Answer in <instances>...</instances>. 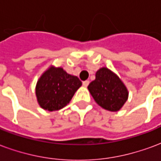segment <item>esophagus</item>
<instances>
[{
  "instance_id": "1",
  "label": "esophagus",
  "mask_w": 161,
  "mask_h": 161,
  "mask_svg": "<svg viewBox=\"0 0 161 161\" xmlns=\"http://www.w3.org/2000/svg\"><path fill=\"white\" fill-rule=\"evenodd\" d=\"M82 84H83V86H86H86L89 85V80H85V81L82 82Z\"/></svg>"
}]
</instances>
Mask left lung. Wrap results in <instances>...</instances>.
<instances>
[{
    "label": "left lung",
    "mask_w": 161,
    "mask_h": 161,
    "mask_svg": "<svg viewBox=\"0 0 161 161\" xmlns=\"http://www.w3.org/2000/svg\"><path fill=\"white\" fill-rule=\"evenodd\" d=\"M87 88L96 103L107 111H119L128 99L126 86L114 73L106 68L97 71L96 78Z\"/></svg>",
    "instance_id": "obj_1"
}]
</instances>
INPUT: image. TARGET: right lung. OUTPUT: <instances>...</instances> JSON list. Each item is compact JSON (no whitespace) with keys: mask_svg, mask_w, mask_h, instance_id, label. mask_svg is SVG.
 I'll list each match as a JSON object with an SVG mask.
<instances>
[{"mask_svg":"<svg viewBox=\"0 0 161 161\" xmlns=\"http://www.w3.org/2000/svg\"><path fill=\"white\" fill-rule=\"evenodd\" d=\"M81 86L77 76L69 75L62 68L51 67L43 73L36 86V96L41 107L58 111L66 106Z\"/></svg>","mask_w":161,"mask_h":161,"instance_id":"right-lung-1","label":"right lung"}]
</instances>
